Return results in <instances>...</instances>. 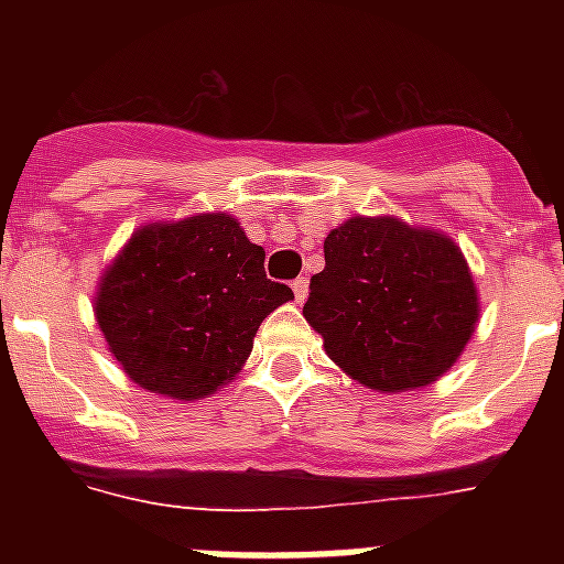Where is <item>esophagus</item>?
<instances>
[{"instance_id": "1", "label": "esophagus", "mask_w": 564, "mask_h": 564, "mask_svg": "<svg viewBox=\"0 0 564 564\" xmlns=\"http://www.w3.org/2000/svg\"><path fill=\"white\" fill-rule=\"evenodd\" d=\"M307 285H311V282H307V276H299V279H293V296H296V302H305L307 299Z\"/></svg>"}]
</instances>
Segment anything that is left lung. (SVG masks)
<instances>
[{"mask_svg":"<svg viewBox=\"0 0 564 564\" xmlns=\"http://www.w3.org/2000/svg\"><path fill=\"white\" fill-rule=\"evenodd\" d=\"M307 325L352 381L376 392L430 387L475 336L480 302L460 248L398 217H350L325 239Z\"/></svg>","mask_w":564,"mask_h":564,"instance_id":"obj_1","label":"left lung"}]
</instances>
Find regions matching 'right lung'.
<instances>
[{
    "label": "right lung",
    "instance_id": "add662e5",
    "mask_svg": "<svg viewBox=\"0 0 564 564\" xmlns=\"http://www.w3.org/2000/svg\"><path fill=\"white\" fill-rule=\"evenodd\" d=\"M291 299L231 214H194L132 234L98 282L96 318L138 387L197 401L242 370L259 325Z\"/></svg>",
    "mask_w": 564,
    "mask_h": 564
}]
</instances>
